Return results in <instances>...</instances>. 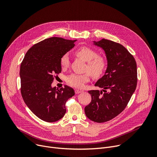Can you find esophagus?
I'll use <instances>...</instances> for the list:
<instances>
[{
	"instance_id": "34e87169",
	"label": "esophagus",
	"mask_w": 157,
	"mask_h": 157,
	"mask_svg": "<svg viewBox=\"0 0 157 157\" xmlns=\"http://www.w3.org/2000/svg\"><path fill=\"white\" fill-rule=\"evenodd\" d=\"M81 92H82V91H81V90H75V93H76V94H78L81 93Z\"/></svg>"
}]
</instances>
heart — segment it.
Listing matches in <instances>:
<instances>
[{
    "label": "heart",
    "mask_w": 157,
    "mask_h": 157,
    "mask_svg": "<svg viewBox=\"0 0 157 157\" xmlns=\"http://www.w3.org/2000/svg\"><path fill=\"white\" fill-rule=\"evenodd\" d=\"M76 55L88 62L86 69L95 77L102 75L105 69L106 63L104 58L97 56V53L92 48L83 46L76 52ZM60 65L62 68L67 67L69 65V58L68 55H63L60 59ZM90 80V74H72L67 78V83L74 87L82 88L85 83Z\"/></svg>",
    "instance_id": "1"
}]
</instances>
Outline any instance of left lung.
I'll use <instances>...</instances> for the list:
<instances>
[{"instance_id":"1","label":"left lung","mask_w":157,"mask_h":157,"mask_svg":"<svg viewBox=\"0 0 157 157\" xmlns=\"http://www.w3.org/2000/svg\"><path fill=\"white\" fill-rule=\"evenodd\" d=\"M105 53L107 68L95 86L101 90H90L92 101L85 108L86 117L103 123L116 117L125 108L137 86V65L133 56L121 44L102 39L92 41Z\"/></svg>"}]
</instances>
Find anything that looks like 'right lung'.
Returning <instances> with one entry per match:
<instances>
[{
  "instance_id": "right-lung-1",
  "label": "right lung",
  "mask_w": 157,
  "mask_h": 157,
  "mask_svg": "<svg viewBox=\"0 0 157 157\" xmlns=\"http://www.w3.org/2000/svg\"><path fill=\"white\" fill-rule=\"evenodd\" d=\"M77 40L53 37L32 46L21 63V93L30 111L47 122L60 120L65 104L74 95L73 88L52 87L54 76L62 71L61 57L75 46Z\"/></svg>"
}]
</instances>
